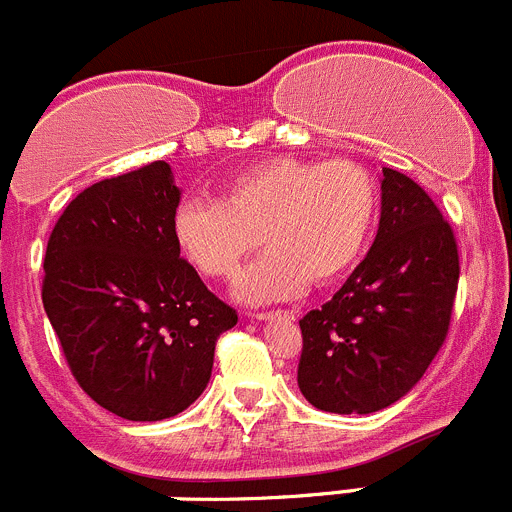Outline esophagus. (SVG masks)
<instances>
[{"instance_id":"1","label":"esophagus","mask_w":512,"mask_h":512,"mask_svg":"<svg viewBox=\"0 0 512 512\" xmlns=\"http://www.w3.org/2000/svg\"><path fill=\"white\" fill-rule=\"evenodd\" d=\"M252 315H255L257 321H270L272 315H288V318H293V310H257Z\"/></svg>"}]
</instances>
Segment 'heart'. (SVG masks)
<instances>
[{
	"label": "heart",
	"mask_w": 512,
	"mask_h": 512,
	"mask_svg": "<svg viewBox=\"0 0 512 512\" xmlns=\"http://www.w3.org/2000/svg\"><path fill=\"white\" fill-rule=\"evenodd\" d=\"M376 217L379 184L366 166L275 156L234 176L217 202L184 204L174 234L212 280H232L262 240L270 250L247 270L240 295L272 300L341 280L364 255Z\"/></svg>",
	"instance_id": "obj_1"
}]
</instances>
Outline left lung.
I'll return each mask as SVG.
<instances>
[{
    "instance_id": "1",
    "label": "left lung",
    "mask_w": 512,
    "mask_h": 512,
    "mask_svg": "<svg viewBox=\"0 0 512 512\" xmlns=\"http://www.w3.org/2000/svg\"><path fill=\"white\" fill-rule=\"evenodd\" d=\"M460 255L427 191L394 169L366 260L300 321L298 386L315 409L371 414L407 394L450 333Z\"/></svg>"
}]
</instances>
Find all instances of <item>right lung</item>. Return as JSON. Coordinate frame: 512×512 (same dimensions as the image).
<instances>
[{
	"label": "right lung",
	"mask_w": 512,
	"mask_h": 512,
	"mask_svg": "<svg viewBox=\"0 0 512 512\" xmlns=\"http://www.w3.org/2000/svg\"><path fill=\"white\" fill-rule=\"evenodd\" d=\"M166 161L88 186L55 222L42 305L80 389L131 422L184 412L237 323L179 255Z\"/></svg>",
	"instance_id": "1"
}]
</instances>
